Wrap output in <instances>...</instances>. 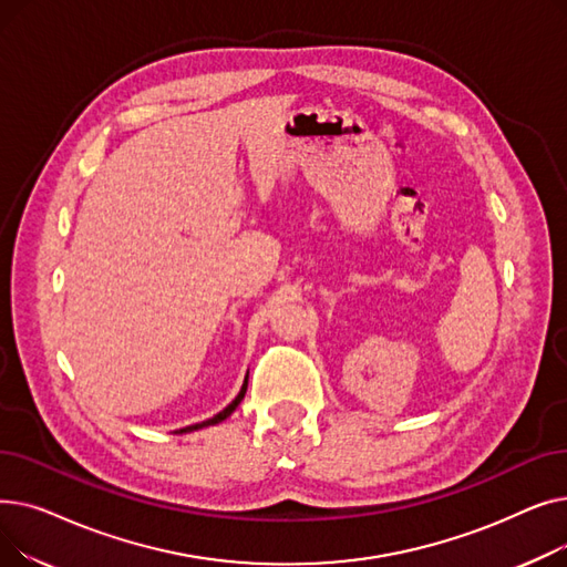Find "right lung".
Returning a JSON list of instances; mask_svg holds the SVG:
<instances>
[{"instance_id": "add662e5", "label": "right lung", "mask_w": 567, "mask_h": 567, "mask_svg": "<svg viewBox=\"0 0 567 567\" xmlns=\"http://www.w3.org/2000/svg\"><path fill=\"white\" fill-rule=\"evenodd\" d=\"M246 391H248V377H246V381H244V385H241V391H238V395L231 400V404H227L220 413H216L214 419H208V421H204V423H197V425H188V427H184V430H178L176 434H186V432H195V430H202V427H208V425H218V423H223L227 415H231V411L241 404V400L246 398Z\"/></svg>"}]
</instances>
